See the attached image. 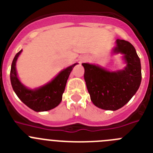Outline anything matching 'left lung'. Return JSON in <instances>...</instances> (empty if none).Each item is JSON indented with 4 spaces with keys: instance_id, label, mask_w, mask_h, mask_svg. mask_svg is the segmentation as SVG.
<instances>
[{
    "instance_id": "1",
    "label": "left lung",
    "mask_w": 153,
    "mask_h": 153,
    "mask_svg": "<svg viewBox=\"0 0 153 153\" xmlns=\"http://www.w3.org/2000/svg\"><path fill=\"white\" fill-rule=\"evenodd\" d=\"M114 52L123 53L124 70L108 71L95 65L83 63L84 78L91 100L96 107L116 111L123 107L138 90L141 83V64L136 49L130 42L117 39Z\"/></svg>"
}]
</instances>
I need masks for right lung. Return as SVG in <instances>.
Segmentation results:
<instances>
[{
	"label": "right lung",
	"instance_id": "right-lung-1",
	"mask_svg": "<svg viewBox=\"0 0 153 153\" xmlns=\"http://www.w3.org/2000/svg\"><path fill=\"white\" fill-rule=\"evenodd\" d=\"M21 52L20 50L13 58L10 68V82L13 91L22 102L33 111L39 112L53 109L62 101L67 80L77 63L62 71L47 85L36 90H30L20 83L16 76V62Z\"/></svg>",
	"mask_w": 153,
	"mask_h": 153
}]
</instances>
